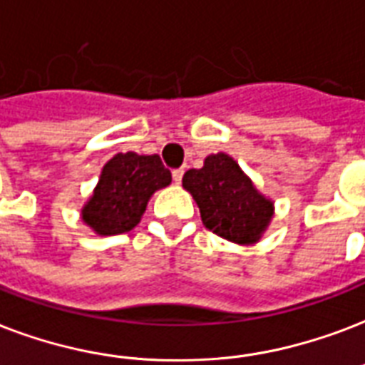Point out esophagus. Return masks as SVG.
I'll return each instance as SVG.
<instances>
[{"label": "esophagus", "instance_id": "34e87169", "mask_svg": "<svg viewBox=\"0 0 365 365\" xmlns=\"http://www.w3.org/2000/svg\"><path fill=\"white\" fill-rule=\"evenodd\" d=\"M172 178H174V182H176V183L182 182V178H183V168H178V170L172 172Z\"/></svg>", "mask_w": 365, "mask_h": 365}]
</instances>
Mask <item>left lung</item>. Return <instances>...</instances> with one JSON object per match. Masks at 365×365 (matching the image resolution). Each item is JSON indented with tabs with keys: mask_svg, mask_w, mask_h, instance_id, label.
Instances as JSON below:
<instances>
[{
	"mask_svg": "<svg viewBox=\"0 0 365 365\" xmlns=\"http://www.w3.org/2000/svg\"><path fill=\"white\" fill-rule=\"evenodd\" d=\"M207 230L233 243H255L269 224L274 207L258 193L239 164L224 153L205 158L202 168L183 174Z\"/></svg>",
	"mask_w": 365,
	"mask_h": 365,
	"instance_id": "left-lung-1",
	"label": "left lung"
}]
</instances>
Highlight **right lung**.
Instances as JSON below:
<instances>
[{
  "label": "right lung",
  "mask_w": 365,
  "mask_h": 365,
  "mask_svg": "<svg viewBox=\"0 0 365 365\" xmlns=\"http://www.w3.org/2000/svg\"><path fill=\"white\" fill-rule=\"evenodd\" d=\"M170 182V170L158 155L118 153L103 166L93 197L82 210L83 222L99 235L130 232L145 212L149 197Z\"/></svg>",
  "instance_id": "1"
}]
</instances>
